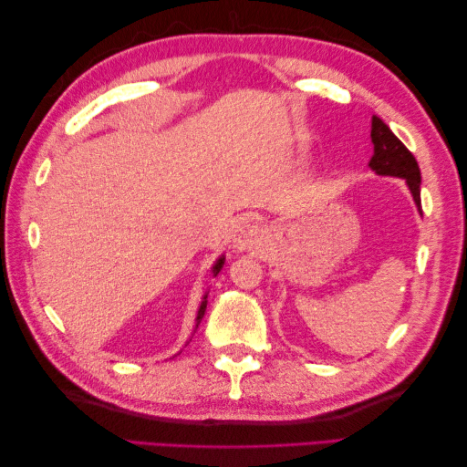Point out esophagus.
Segmentation results:
<instances>
[{"instance_id":"1","label":"esophagus","mask_w":467,"mask_h":467,"mask_svg":"<svg viewBox=\"0 0 467 467\" xmlns=\"http://www.w3.org/2000/svg\"><path fill=\"white\" fill-rule=\"evenodd\" d=\"M263 236H265V231H263L261 224H256V223H253V221H246V223H243V224L234 231V236H233V249L239 251V253L253 251L256 244L263 243Z\"/></svg>"}]
</instances>
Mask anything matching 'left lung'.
<instances>
[{
    "mask_svg": "<svg viewBox=\"0 0 467 467\" xmlns=\"http://www.w3.org/2000/svg\"><path fill=\"white\" fill-rule=\"evenodd\" d=\"M371 142H373V156L369 161V168L375 174L381 176H398L408 182L415 206L421 213V172L418 161L413 154L405 148V144L395 136L389 126H387L381 118L373 116L371 120Z\"/></svg>",
    "mask_w": 467,
    "mask_h": 467,
    "instance_id": "left-lung-1",
    "label": "left lung"
}]
</instances>
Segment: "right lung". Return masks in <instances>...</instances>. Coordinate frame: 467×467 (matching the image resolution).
Masks as SVG:
<instances>
[{
  "label": "right lung",
  "instance_id": "add662e5",
  "mask_svg": "<svg viewBox=\"0 0 467 467\" xmlns=\"http://www.w3.org/2000/svg\"><path fill=\"white\" fill-rule=\"evenodd\" d=\"M223 265H224V256H221V259H218V261L213 265V275H214V276H216L218 273H221ZM206 296H208V293L202 296V303H201V306H198V313H196V327L201 325L202 317H204V311H206Z\"/></svg>",
  "mask_w": 467,
  "mask_h": 467
}]
</instances>
